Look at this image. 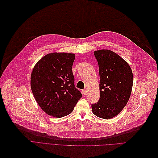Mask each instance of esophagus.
<instances>
[{
  "label": "esophagus",
  "mask_w": 158,
  "mask_h": 158,
  "mask_svg": "<svg viewBox=\"0 0 158 158\" xmlns=\"http://www.w3.org/2000/svg\"><path fill=\"white\" fill-rule=\"evenodd\" d=\"M86 93H87V91L85 89H84V90H83V91H82V94H83L84 96H85Z\"/></svg>",
  "instance_id": "1"
}]
</instances>
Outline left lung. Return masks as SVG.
<instances>
[{"label": "left lung", "mask_w": 158, "mask_h": 158, "mask_svg": "<svg viewBox=\"0 0 158 158\" xmlns=\"http://www.w3.org/2000/svg\"><path fill=\"white\" fill-rule=\"evenodd\" d=\"M99 66L100 100L93 104L96 116L110 119L119 114L128 102L133 84L130 65L116 52L109 49L95 51Z\"/></svg>", "instance_id": "obj_1"}]
</instances>
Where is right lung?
Segmentation results:
<instances>
[{"instance_id": "obj_1", "label": "right lung", "mask_w": 158, "mask_h": 158, "mask_svg": "<svg viewBox=\"0 0 158 158\" xmlns=\"http://www.w3.org/2000/svg\"><path fill=\"white\" fill-rule=\"evenodd\" d=\"M73 53L51 52L34 66L31 88L40 107L49 116L62 118L73 112L82 94L74 84Z\"/></svg>"}]
</instances>
